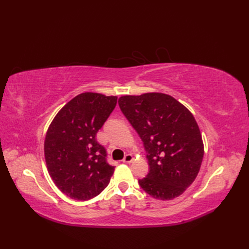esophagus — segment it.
Here are the masks:
<instances>
[{"instance_id":"34e87169","label":"esophagus","mask_w":249,"mask_h":249,"mask_svg":"<svg viewBox=\"0 0 249 249\" xmlns=\"http://www.w3.org/2000/svg\"><path fill=\"white\" fill-rule=\"evenodd\" d=\"M132 160H133V156L131 154H126L124 156V158L123 162H124V163H131Z\"/></svg>"}]
</instances>
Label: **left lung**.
I'll use <instances>...</instances> for the list:
<instances>
[{
	"label": "left lung",
	"instance_id": "1",
	"mask_svg": "<svg viewBox=\"0 0 249 249\" xmlns=\"http://www.w3.org/2000/svg\"><path fill=\"white\" fill-rule=\"evenodd\" d=\"M118 105L146 152L149 169L140 187L157 199L178 197L196 178L202 162L196 120L176 99L159 92L122 96Z\"/></svg>",
	"mask_w": 249,
	"mask_h": 249
}]
</instances>
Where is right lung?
Wrapping results in <instances>:
<instances>
[{
    "instance_id": "right-lung-1",
    "label": "right lung",
    "mask_w": 249,
    "mask_h": 249,
    "mask_svg": "<svg viewBox=\"0 0 249 249\" xmlns=\"http://www.w3.org/2000/svg\"><path fill=\"white\" fill-rule=\"evenodd\" d=\"M117 103L116 96L85 92L58 112L44 140V158L60 191L76 200L97 196L110 182L114 166L96 141Z\"/></svg>"
}]
</instances>
